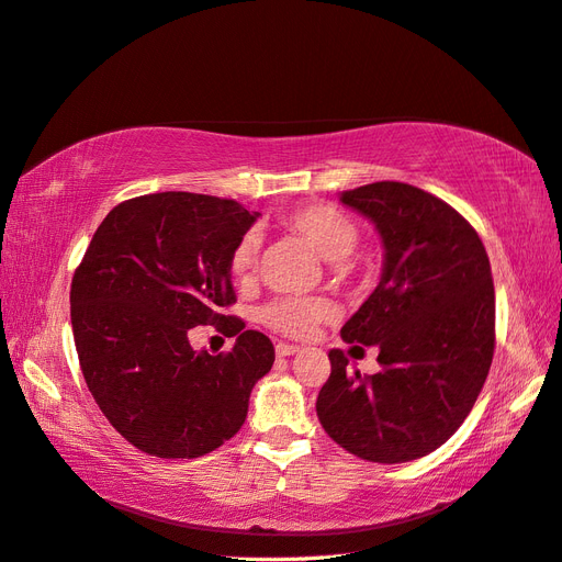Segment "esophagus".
Returning <instances> with one entry per match:
<instances>
[{"instance_id":"1","label":"esophagus","mask_w":562,"mask_h":562,"mask_svg":"<svg viewBox=\"0 0 562 562\" xmlns=\"http://www.w3.org/2000/svg\"><path fill=\"white\" fill-rule=\"evenodd\" d=\"M301 349L296 347V344H286V341H278V347H276V353L280 356V358H284V356H294V353H299Z\"/></svg>"}]
</instances>
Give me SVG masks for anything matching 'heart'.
<instances>
[{
    "instance_id": "1",
    "label": "heart",
    "mask_w": 562,
    "mask_h": 562,
    "mask_svg": "<svg viewBox=\"0 0 562 562\" xmlns=\"http://www.w3.org/2000/svg\"><path fill=\"white\" fill-rule=\"evenodd\" d=\"M294 235L306 239L311 247L329 261L347 258L358 244V225L347 213L329 206V204H308L294 209L284 215L282 221ZM258 256H261V237L256 229L244 233L229 251L227 268L229 276L244 282L249 280L258 268ZM335 315L333 299L327 296H280L272 299L258 311V321L268 329L284 337L304 339L321 323Z\"/></svg>"
}]
</instances>
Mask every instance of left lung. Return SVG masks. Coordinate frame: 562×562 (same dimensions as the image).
Segmentation results:
<instances>
[{
	"instance_id": "obj_1",
	"label": "left lung",
	"mask_w": 562,
	"mask_h": 562,
	"mask_svg": "<svg viewBox=\"0 0 562 562\" xmlns=\"http://www.w3.org/2000/svg\"><path fill=\"white\" fill-rule=\"evenodd\" d=\"M339 201L384 244L380 284L341 327L347 344L378 347L382 368L351 372L333 349L315 411L349 453L408 463L451 439L482 392L496 344L492 266L474 227L420 187L384 180Z\"/></svg>"
}]
</instances>
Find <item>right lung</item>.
<instances>
[{"instance_id":"add662e5","label":"right lung","mask_w":562,"mask_h":562,"mask_svg":"<svg viewBox=\"0 0 562 562\" xmlns=\"http://www.w3.org/2000/svg\"><path fill=\"white\" fill-rule=\"evenodd\" d=\"M258 218L235 199L158 192L111 209L70 282V323L97 406L139 451L199 458L235 437L272 341L223 308L227 258ZM223 324L236 347L196 355L186 333Z\"/></svg>"}]
</instances>
